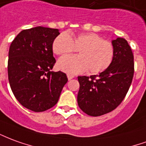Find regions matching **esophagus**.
I'll list each match as a JSON object with an SVG mask.
<instances>
[{
  "label": "esophagus",
  "mask_w": 146,
  "mask_h": 146,
  "mask_svg": "<svg viewBox=\"0 0 146 146\" xmlns=\"http://www.w3.org/2000/svg\"><path fill=\"white\" fill-rule=\"evenodd\" d=\"M67 77H68V80H71V79H73V77H74V76L71 75V74H68V75H67Z\"/></svg>",
  "instance_id": "esophagus-1"
}]
</instances>
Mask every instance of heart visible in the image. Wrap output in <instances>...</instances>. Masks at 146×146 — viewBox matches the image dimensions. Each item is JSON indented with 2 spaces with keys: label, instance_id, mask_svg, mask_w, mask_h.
<instances>
[{
  "label": "heart",
  "instance_id": "b5f03b06",
  "mask_svg": "<svg viewBox=\"0 0 146 146\" xmlns=\"http://www.w3.org/2000/svg\"><path fill=\"white\" fill-rule=\"evenodd\" d=\"M58 55H66L79 50V56H66L59 59L58 68L70 74L83 73L88 69L91 73L104 71L114 58V46L110 41L103 39L94 32H84L73 35L62 32L55 38L52 45Z\"/></svg>",
  "mask_w": 146,
  "mask_h": 146
}]
</instances>
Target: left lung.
<instances>
[{"mask_svg":"<svg viewBox=\"0 0 146 146\" xmlns=\"http://www.w3.org/2000/svg\"><path fill=\"white\" fill-rule=\"evenodd\" d=\"M114 58L109 67L99 75L78 76L80 89L77 104L90 116L111 112L126 96L133 80V55L125 38L112 40Z\"/></svg>","mask_w":146,"mask_h":146,"instance_id":"8db88e82","label":"left lung"}]
</instances>
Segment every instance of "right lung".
Wrapping results in <instances>:
<instances>
[{"label":"right lung","mask_w":146,"mask_h":146,"mask_svg":"<svg viewBox=\"0 0 146 146\" xmlns=\"http://www.w3.org/2000/svg\"><path fill=\"white\" fill-rule=\"evenodd\" d=\"M58 29L38 26L23 30L12 42L8 75L16 100L35 112L51 108L58 101L68 79L66 73L53 72L56 62L52 45Z\"/></svg>","instance_id":"right-lung-1"}]
</instances>
